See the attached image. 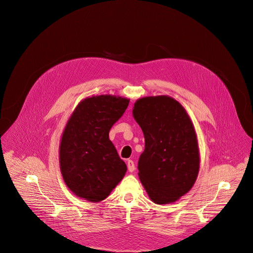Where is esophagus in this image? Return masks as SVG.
Here are the masks:
<instances>
[{
  "instance_id": "34e87169",
  "label": "esophagus",
  "mask_w": 253,
  "mask_h": 253,
  "mask_svg": "<svg viewBox=\"0 0 253 253\" xmlns=\"http://www.w3.org/2000/svg\"><path fill=\"white\" fill-rule=\"evenodd\" d=\"M127 167H128V170L129 172H133L135 170V164L132 160H128L127 161Z\"/></svg>"
}]
</instances>
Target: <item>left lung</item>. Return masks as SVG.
<instances>
[{
	"label": "left lung",
	"instance_id": "obj_1",
	"mask_svg": "<svg viewBox=\"0 0 253 253\" xmlns=\"http://www.w3.org/2000/svg\"><path fill=\"white\" fill-rule=\"evenodd\" d=\"M132 113L145 139L140 181L154 203L175 202L192 188L199 172L194 126L183 106L169 96L138 99Z\"/></svg>",
	"mask_w": 253,
	"mask_h": 253
}]
</instances>
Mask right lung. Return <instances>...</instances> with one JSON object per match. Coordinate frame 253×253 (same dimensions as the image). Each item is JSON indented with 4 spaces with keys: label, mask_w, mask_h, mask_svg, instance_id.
<instances>
[{
    "label": "right lung",
    "mask_w": 253,
    "mask_h": 253,
    "mask_svg": "<svg viewBox=\"0 0 253 253\" xmlns=\"http://www.w3.org/2000/svg\"><path fill=\"white\" fill-rule=\"evenodd\" d=\"M129 99L100 95L82 100L64 129L59 151L68 188L80 198L100 202L124 177L127 167L109 139L111 127L127 109Z\"/></svg>",
    "instance_id": "1"
}]
</instances>
